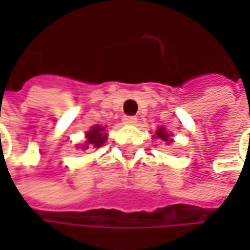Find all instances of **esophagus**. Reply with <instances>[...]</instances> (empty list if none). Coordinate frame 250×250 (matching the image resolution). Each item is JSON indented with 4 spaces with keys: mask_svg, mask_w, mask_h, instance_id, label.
I'll return each instance as SVG.
<instances>
[{
    "mask_svg": "<svg viewBox=\"0 0 250 250\" xmlns=\"http://www.w3.org/2000/svg\"><path fill=\"white\" fill-rule=\"evenodd\" d=\"M122 121H124V124H126V125H135V124L138 122L136 117H130V115H128V117H124Z\"/></svg>",
    "mask_w": 250,
    "mask_h": 250,
    "instance_id": "esophagus-1",
    "label": "esophagus"
}]
</instances>
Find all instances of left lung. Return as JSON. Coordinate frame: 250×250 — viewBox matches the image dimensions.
Instances as JSON below:
<instances>
[{
    "label": "left lung",
    "mask_w": 250,
    "mask_h": 250,
    "mask_svg": "<svg viewBox=\"0 0 250 250\" xmlns=\"http://www.w3.org/2000/svg\"><path fill=\"white\" fill-rule=\"evenodd\" d=\"M156 136H157L159 139L164 140V142H167V143H168V142H169V143L172 142V139H169L171 133H168L167 130H166V128H163V126L157 129V132H156Z\"/></svg>",
    "instance_id": "8db88e82"
}]
</instances>
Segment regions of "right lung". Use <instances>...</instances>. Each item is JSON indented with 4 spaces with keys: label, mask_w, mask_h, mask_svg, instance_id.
Instances as JSON below:
<instances>
[{
    "label": "right lung",
    "mask_w": 250,
    "mask_h": 250,
    "mask_svg": "<svg viewBox=\"0 0 250 250\" xmlns=\"http://www.w3.org/2000/svg\"><path fill=\"white\" fill-rule=\"evenodd\" d=\"M104 130H105L104 126H99V125L93 126L86 133V142H84V145L81 146V149L86 150L90 149V147H94V149L101 147L104 145V142L107 140V133H104Z\"/></svg>",
    "instance_id": "1"
}]
</instances>
